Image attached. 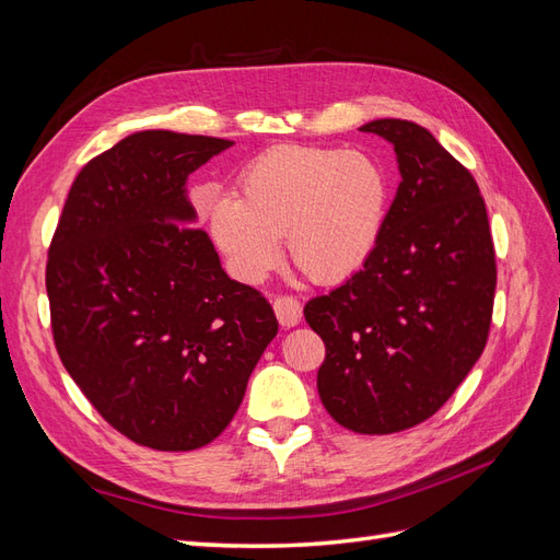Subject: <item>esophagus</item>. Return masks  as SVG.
I'll list each match as a JSON object with an SVG mask.
<instances>
[{
	"mask_svg": "<svg viewBox=\"0 0 560 560\" xmlns=\"http://www.w3.org/2000/svg\"><path fill=\"white\" fill-rule=\"evenodd\" d=\"M273 311H276L278 322L282 327H296L301 322V315H303L301 303L294 296H278L273 301Z\"/></svg>",
	"mask_w": 560,
	"mask_h": 560,
	"instance_id": "esophagus-1",
	"label": "esophagus"
}]
</instances>
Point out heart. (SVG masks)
Masks as SVG:
<instances>
[{
    "label": "heart",
    "mask_w": 560,
    "mask_h": 560,
    "mask_svg": "<svg viewBox=\"0 0 560 560\" xmlns=\"http://www.w3.org/2000/svg\"><path fill=\"white\" fill-rule=\"evenodd\" d=\"M217 198L210 235L243 282H259L287 254L317 284L350 278L374 252L387 214L389 179L366 151L282 144L254 156Z\"/></svg>",
    "instance_id": "b5f03b06"
}]
</instances>
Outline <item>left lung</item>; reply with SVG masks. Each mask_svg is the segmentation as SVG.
I'll return each instance as SVG.
<instances>
[{"label": "left lung", "mask_w": 560, "mask_h": 560, "mask_svg": "<svg viewBox=\"0 0 560 560\" xmlns=\"http://www.w3.org/2000/svg\"><path fill=\"white\" fill-rule=\"evenodd\" d=\"M360 130L395 147L401 182L374 252L303 315L325 341L317 393L352 432L393 434L434 416L481 358L495 247L479 184L413 121Z\"/></svg>", "instance_id": "1"}]
</instances>
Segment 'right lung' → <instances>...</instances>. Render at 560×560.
<instances>
[{
  "label": "right lung",
  "mask_w": 560,
  "mask_h": 560,
  "mask_svg": "<svg viewBox=\"0 0 560 560\" xmlns=\"http://www.w3.org/2000/svg\"><path fill=\"white\" fill-rule=\"evenodd\" d=\"M233 142L144 130L81 167L48 247L50 329L109 425L156 451L226 430L278 334L261 292L231 280L189 226L186 177Z\"/></svg>",
  "instance_id": "obj_1"
}]
</instances>
